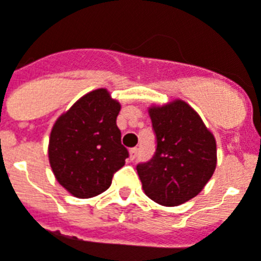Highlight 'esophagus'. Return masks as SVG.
Returning <instances> with one entry per match:
<instances>
[{"label": "esophagus", "instance_id": "34e87169", "mask_svg": "<svg viewBox=\"0 0 261 261\" xmlns=\"http://www.w3.org/2000/svg\"><path fill=\"white\" fill-rule=\"evenodd\" d=\"M136 156H137V148H136V147H135V148L129 149V158L133 161V159L136 158Z\"/></svg>", "mask_w": 261, "mask_h": 261}]
</instances>
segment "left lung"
Listing matches in <instances>:
<instances>
[{
	"label": "left lung",
	"instance_id": "1",
	"mask_svg": "<svg viewBox=\"0 0 261 261\" xmlns=\"http://www.w3.org/2000/svg\"><path fill=\"white\" fill-rule=\"evenodd\" d=\"M156 151L137 165L143 191L155 203L174 207L203 191L217 167V141L184 100L148 109Z\"/></svg>",
	"mask_w": 261,
	"mask_h": 261
}]
</instances>
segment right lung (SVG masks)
Masks as SVG:
<instances>
[{"instance_id": "1", "label": "right lung", "mask_w": 261, "mask_h": 261, "mask_svg": "<svg viewBox=\"0 0 261 261\" xmlns=\"http://www.w3.org/2000/svg\"><path fill=\"white\" fill-rule=\"evenodd\" d=\"M120 110V102L99 88L82 96L53 125L48 162L60 185L74 197L100 195L125 165L129 152L116 122Z\"/></svg>"}]
</instances>
